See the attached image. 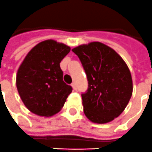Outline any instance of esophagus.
I'll return each instance as SVG.
<instances>
[{
  "label": "esophagus",
  "mask_w": 152,
  "mask_h": 152,
  "mask_svg": "<svg viewBox=\"0 0 152 152\" xmlns=\"http://www.w3.org/2000/svg\"><path fill=\"white\" fill-rule=\"evenodd\" d=\"M71 86H72V88H73V89H74V90H76V89H77V87H76L75 83H73L71 84Z\"/></svg>",
  "instance_id": "obj_1"
}]
</instances>
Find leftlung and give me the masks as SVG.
<instances>
[{
  "label": "left lung",
  "mask_w": 152,
  "mask_h": 152,
  "mask_svg": "<svg viewBox=\"0 0 152 152\" xmlns=\"http://www.w3.org/2000/svg\"><path fill=\"white\" fill-rule=\"evenodd\" d=\"M81 61L88 81L82 94L83 112L90 121L106 124L120 115L133 94V80L125 61L99 42L72 49Z\"/></svg>",
  "instance_id": "left-lung-1"
}]
</instances>
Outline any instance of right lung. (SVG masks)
<instances>
[{
    "mask_svg": "<svg viewBox=\"0 0 152 152\" xmlns=\"http://www.w3.org/2000/svg\"><path fill=\"white\" fill-rule=\"evenodd\" d=\"M70 47L52 39L33 47L19 65L16 87L27 109L37 115L50 117L61 111L72 88L63 81L61 61Z\"/></svg>",
    "mask_w": 152,
    "mask_h": 152,
    "instance_id": "1",
    "label": "right lung"
}]
</instances>
